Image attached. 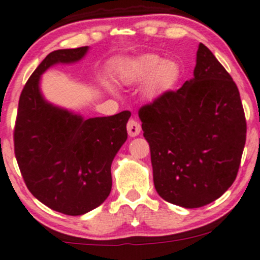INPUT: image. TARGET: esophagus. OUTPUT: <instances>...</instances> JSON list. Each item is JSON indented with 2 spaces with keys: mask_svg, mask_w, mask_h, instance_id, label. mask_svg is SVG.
I'll return each mask as SVG.
<instances>
[{
  "mask_svg": "<svg viewBox=\"0 0 260 260\" xmlns=\"http://www.w3.org/2000/svg\"><path fill=\"white\" fill-rule=\"evenodd\" d=\"M127 131H128V135L131 137L138 136L139 133H141V124H139L138 121L131 118L127 123Z\"/></svg>",
  "mask_w": 260,
  "mask_h": 260,
  "instance_id": "obj_1",
  "label": "esophagus"
}]
</instances>
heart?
Masks as SVG:
<instances>
[{"label":"heart","instance_id":"1","mask_svg":"<svg viewBox=\"0 0 260 260\" xmlns=\"http://www.w3.org/2000/svg\"><path fill=\"white\" fill-rule=\"evenodd\" d=\"M119 79L124 84L144 82L148 98H158L178 84L181 76L180 65L174 60H164L156 54H145L124 61L119 68Z\"/></svg>","mask_w":260,"mask_h":260}]
</instances>
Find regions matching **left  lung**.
Here are the masks:
<instances>
[{
    "label": "left lung",
    "mask_w": 260,
    "mask_h": 260,
    "mask_svg": "<svg viewBox=\"0 0 260 260\" xmlns=\"http://www.w3.org/2000/svg\"><path fill=\"white\" fill-rule=\"evenodd\" d=\"M149 143L159 196L196 209L223 195L236 180L247 122L236 82L200 43L193 79L138 111Z\"/></svg>",
    "instance_id": "obj_1"
}]
</instances>
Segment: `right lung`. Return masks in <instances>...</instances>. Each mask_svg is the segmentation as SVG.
Instances as JSON below:
<instances>
[{
	"instance_id": "obj_1",
	"label": "right lung",
	"mask_w": 260,
	"mask_h": 260,
	"mask_svg": "<svg viewBox=\"0 0 260 260\" xmlns=\"http://www.w3.org/2000/svg\"><path fill=\"white\" fill-rule=\"evenodd\" d=\"M87 47L54 50L45 56L19 96L13 129L14 155L34 198L51 210L80 216L100 206L112 187L111 164L127 139L129 111L82 117L48 104L39 79L56 62L78 61Z\"/></svg>"
}]
</instances>
